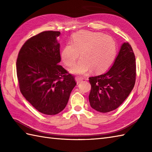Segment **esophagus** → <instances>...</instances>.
I'll return each mask as SVG.
<instances>
[{
	"label": "esophagus",
	"instance_id": "1",
	"mask_svg": "<svg viewBox=\"0 0 152 152\" xmlns=\"http://www.w3.org/2000/svg\"><path fill=\"white\" fill-rule=\"evenodd\" d=\"M83 78H82V77H80V76L76 77V82L78 83H81L83 81Z\"/></svg>",
	"mask_w": 152,
	"mask_h": 152
}]
</instances>
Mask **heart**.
I'll use <instances>...</instances> for the list:
<instances>
[{
  "instance_id": "b5f03b06",
  "label": "heart",
  "mask_w": 152,
  "mask_h": 152,
  "mask_svg": "<svg viewBox=\"0 0 152 152\" xmlns=\"http://www.w3.org/2000/svg\"><path fill=\"white\" fill-rule=\"evenodd\" d=\"M80 60L70 72L84 74L90 69L95 73L107 70L114 63L118 53L115 41L110 37L98 32L79 31L74 33L70 44L61 51V59L66 66L71 67L79 57Z\"/></svg>"
}]
</instances>
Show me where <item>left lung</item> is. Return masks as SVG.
Instances as JSON below:
<instances>
[{"label":"left lung","mask_w":152,"mask_h":152,"mask_svg":"<svg viewBox=\"0 0 152 152\" xmlns=\"http://www.w3.org/2000/svg\"><path fill=\"white\" fill-rule=\"evenodd\" d=\"M136 62L131 45L124 43L112 68L99 76L89 77L90 105L106 113L118 108L130 94L136 81Z\"/></svg>","instance_id":"obj_1"}]
</instances>
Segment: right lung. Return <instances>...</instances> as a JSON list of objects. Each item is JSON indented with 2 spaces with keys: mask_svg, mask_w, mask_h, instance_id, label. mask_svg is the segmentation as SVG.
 Wrapping results in <instances>:
<instances>
[{
  "mask_svg": "<svg viewBox=\"0 0 152 152\" xmlns=\"http://www.w3.org/2000/svg\"><path fill=\"white\" fill-rule=\"evenodd\" d=\"M59 31H43L28 39L18 53L16 71L21 94L38 111L56 115L65 108L76 85L59 65Z\"/></svg>",
  "mask_w": 152,
  "mask_h": 152,
  "instance_id": "right-lung-1",
  "label": "right lung"
}]
</instances>
